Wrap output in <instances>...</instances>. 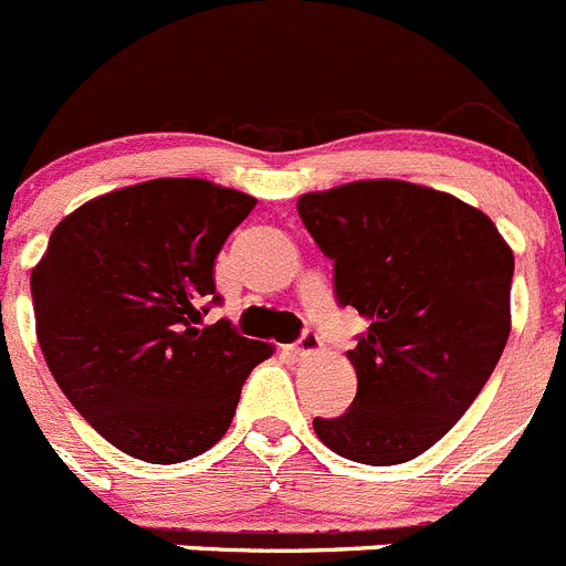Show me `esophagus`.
I'll return each mask as SVG.
<instances>
[{
  "label": "esophagus",
  "instance_id": "esophagus-1",
  "mask_svg": "<svg viewBox=\"0 0 566 566\" xmlns=\"http://www.w3.org/2000/svg\"><path fill=\"white\" fill-rule=\"evenodd\" d=\"M321 348H323V343H321V337H317L315 332H306L304 337L298 339V343L290 345V350H293L295 356H301V359H304V356L321 354Z\"/></svg>",
  "mask_w": 566,
  "mask_h": 566
}]
</instances>
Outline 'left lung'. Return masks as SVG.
<instances>
[{"label": "left lung", "mask_w": 566, "mask_h": 566, "mask_svg": "<svg viewBox=\"0 0 566 566\" xmlns=\"http://www.w3.org/2000/svg\"><path fill=\"white\" fill-rule=\"evenodd\" d=\"M298 216L334 260L339 304L367 321L348 350L354 406L312 429L350 462H409L457 426L506 348L512 245L479 207L403 179L304 193Z\"/></svg>", "instance_id": "1"}]
</instances>
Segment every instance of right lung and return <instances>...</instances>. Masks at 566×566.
Segmentation results:
<instances>
[{
	"label": "right lung",
	"mask_w": 566,
	"mask_h": 566,
	"mask_svg": "<svg viewBox=\"0 0 566 566\" xmlns=\"http://www.w3.org/2000/svg\"><path fill=\"white\" fill-rule=\"evenodd\" d=\"M256 199L210 179H149L76 207L30 273L54 381L93 429L149 464L210 451L271 343L207 326L212 262Z\"/></svg>",
	"instance_id": "right-lung-1"
}]
</instances>
